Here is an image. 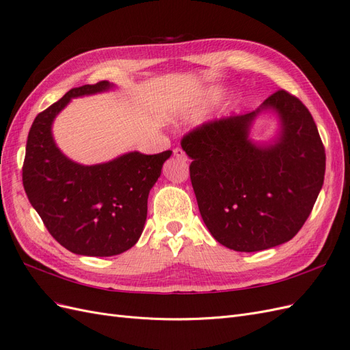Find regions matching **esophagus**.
Here are the masks:
<instances>
[{
	"instance_id": "esophagus-1",
	"label": "esophagus",
	"mask_w": 350,
	"mask_h": 350,
	"mask_svg": "<svg viewBox=\"0 0 350 350\" xmlns=\"http://www.w3.org/2000/svg\"><path fill=\"white\" fill-rule=\"evenodd\" d=\"M174 156L175 157H178L179 161H187V154H185V152L183 150V149H179V147H176V149H174Z\"/></svg>"
}]
</instances>
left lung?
I'll list each match as a JSON object with an SVG mask.
<instances>
[{"label": "left lung", "instance_id": "obj_1", "mask_svg": "<svg viewBox=\"0 0 350 350\" xmlns=\"http://www.w3.org/2000/svg\"><path fill=\"white\" fill-rule=\"evenodd\" d=\"M264 110L281 120L269 145L249 139ZM193 159L189 178L200 215L213 238L234 251L256 252L291 241L308 219L320 194L325 152L312 115L286 90H278L243 115L206 122L184 135Z\"/></svg>", "mask_w": 350, "mask_h": 350}]
</instances>
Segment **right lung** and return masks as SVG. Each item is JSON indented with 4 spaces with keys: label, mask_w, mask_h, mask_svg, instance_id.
Segmentation results:
<instances>
[{
    "label": "right lung",
    "mask_w": 350,
    "mask_h": 350,
    "mask_svg": "<svg viewBox=\"0 0 350 350\" xmlns=\"http://www.w3.org/2000/svg\"><path fill=\"white\" fill-rule=\"evenodd\" d=\"M113 88L103 80L67 92L38 113L30 126L23 163V187L30 204L62 247L79 256L111 257L139 241L147 198L172 154L125 153L107 163L84 166L62 153L52 122L72 98Z\"/></svg>",
    "instance_id": "1"
}]
</instances>
